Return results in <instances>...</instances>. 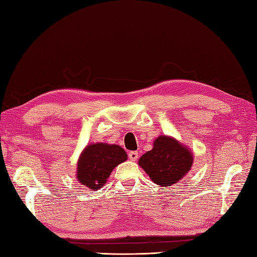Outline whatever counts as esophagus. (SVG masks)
I'll return each instance as SVG.
<instances>
[{
	"instance_id": "34e87169",
	"label": "esophagus",
	"mask_w": 257,
	"mask_h": 257,
	"mask_svg": "<svg viewBox=\"0 0 257 257\" xmlns=\"http://www.w3.org/2000/svg\"><path fill=\"white\" fill-rule=\"evenodd\" d=\"M138 156H139L138 151H130L129 154H128L129 159L132 160V161H136V160H137V159H138Z\"/></svg>"
}]
</instances>
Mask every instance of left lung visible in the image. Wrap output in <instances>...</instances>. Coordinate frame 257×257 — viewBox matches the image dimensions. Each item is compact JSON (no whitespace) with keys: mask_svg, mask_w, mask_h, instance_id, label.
<instances>
[{"mask_svg":"<svg viewBox=\"0 0 257 257\" xmlns=\"http://www.w3.org/2000/svg\"><path fill=\"white\" fill-rule=\"evenodd\" d=\"M138 163L155 183L171 187L191 170L193 156L178 140L160 136L155 140L154 148L143 155Z\"/></svg>","mask_w":257,"mask_h":257,"instance_id":"8db88e82","label":"left lung"}]
</instances>
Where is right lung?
<instances>
[{
    "label": "right lung",
    "mask_w": 257,
    "mask_h": 257,
    "mask_svg": "<svg viewBox=\"0 0 257 257\" xmlns=\"http://www.w3.org/2000/svg\"><path fill=\"white\" fill-rule=\"evenodd\" d=\"M125 160L127 154L120 146L90 144L80 154L76 177L85 187L99 190L107 182L113 169Z\"/></svg>",
    "instance_id": "obj_1"
}]
</instances>
